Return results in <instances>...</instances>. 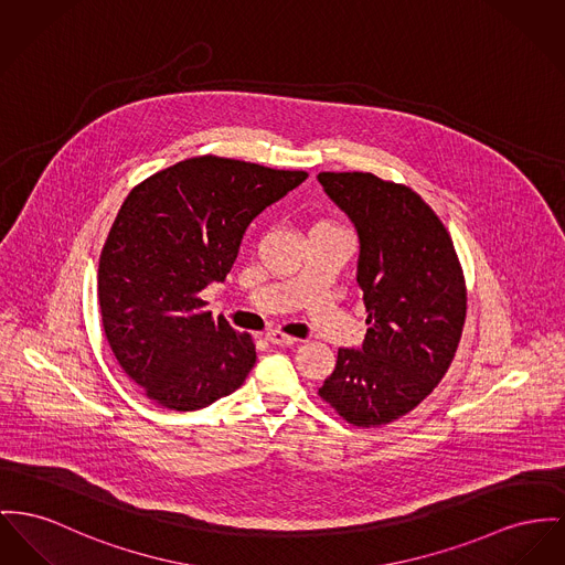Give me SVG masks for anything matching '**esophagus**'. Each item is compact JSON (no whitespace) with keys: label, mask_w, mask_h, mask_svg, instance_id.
<instances>
[{"label":"esophagus","mask_w":565,"mask_h":565,"mask_svg":"<svg viewBox=\"0 0 565 565\" xmlns=\"http://www.w3.org/2000/svg\"><path fill=\"white\" fill-rule=\"evenodd\" d=\"M265 339L269 340L271 344H278V347H291V344H296V342H298V339L287 337V334H282L280 330H271V332H267V334H265Z\"/></svg>","instance_id":"obj_1"}]
</instances>
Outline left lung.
<instances>
[{
  "instance_id": "1",
  "label": "left lung",
  "mask_w": 565,
  "mask_h": 565,
  "mask_svg": "<svg viewBox=\"0 0 565 565\" xmlns=\"http://www.w3.org/2000/svg\"><path fill=\"white\" fill-rule=\"evenodd\" d=\"M360 237L358 285L366 339L339 349L319 396L358 428L390 424L415 409L456 355L467 287L450 233L409 186L373 173H319Z\"/></svg>"
}]
</instances>
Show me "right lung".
Returning <instances> with one entry per match:
<instances>
[{
  "instance_id": "obj_1",
  "label": "right lung",
  "mask_w": 565,
  "mask_h": 565,
  "mask_svg": "<svg viewBox=\"0 0 565 565\" xmlns=\"http://www.w3.org/2000/svg\"><path fill=\"white\" fill-rule=\"evenodd\" d=\"M306 171L196 156L130 190L100 253L98 301L115 360L156 405L194 412L235 392L257 362L250 334L205 310L246 226Z\"/></svg>"
}]
</instances>
